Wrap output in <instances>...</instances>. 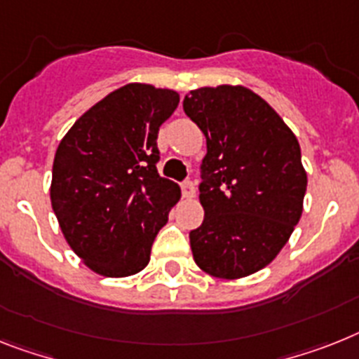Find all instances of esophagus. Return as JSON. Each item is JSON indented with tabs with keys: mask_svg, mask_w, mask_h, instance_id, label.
Masks as SVG:
<instances>
[{
	"mask_svg": "<svg viewBox=\"0 0 359 359\" xmlns=\"http://www.w3.org/2000/svg\"><path fill=\"white\" fill-rule=\"evenodd\" d=\"M182 194H183V198H187V200H191V198L196 196V187H194V183L183 182L182 183Z\"/></svg>",
	"mask_w": 359,
	"mask_h": 359,
	"instance_id": "esophagus-1",
	"label": "esophagus"
}]
</instances>
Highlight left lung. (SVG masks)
<instances>
[{"mask_svg":"<svg viewBox=\"0 0 359 359\" xmlns=\"http://www.w3.org/2000/svg\"><path fill=\"white\" fill-rule=\"evenodd\" d=\"M185 114L207 139L194 262L218 279H242L279 255L303 215L306 170L297 137L244 86L192 90Z\"/></svg>","mask_w":359,"mask_h":359,"instance_id":"obj_1","label":"left lung"}]
</instances>
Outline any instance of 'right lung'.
I'll use <instances>...</instances> for the list:
<instances>
[{
  "instance_id": "obj_1",
  "label": "right lung",
  "mask_w": 359,
  "mask_h": 359,
  "mask_svg": "<svg viewBox=\"0 0 359 359\" xmlns=\"http://www.w3.org/2000/svg\"><path fill=\"white\" fill-rule=\"evenodd\" d=\"M180 104L174 90L132 82L91 106L53 161L51 205L64 238L91 271L139 273L182 198L158 174V132Z\"/></svg>"
}]
</instances>
